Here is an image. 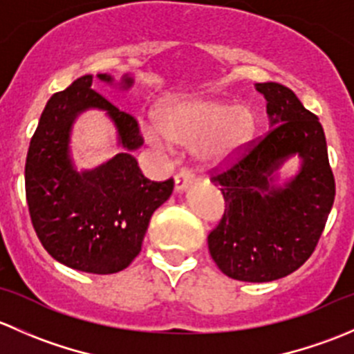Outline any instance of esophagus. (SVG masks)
I'll return each mask as SVG.
<instances>
[{"instance_id":"esophagus-1","label":"esophagus","mask_w":354,"mask_h":354,"mask_svg":"<svg viewBox=\"0 0 354 354\" xmlns=\"http://www.w3.org/2000/svg\"><path fill=\"white\" fill-rule=\"evenodd\" d=\"M192 185V176L187 171H180V173L174 176V192L176 194H183L188 187Z\"/></svg>"}]
</instances>
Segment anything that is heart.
<instances>
[{
	"label": "heart",
	"instance_id": "b5f03b06",
	"mask_svg": "<svg viewBox=\"0 0 354 354\" xmlns=\"http://www.w3.org/2000/svg\"><path fill=\"white\" fill-rule=\"evenodd\" d=\"M156 123L142 128L144 138L156 149L167 142L194 147L203 169H219L240 154L255 131V118L245 104H227L212 97L167 99L156 111Z\"/></svg>",
	"mask_w": 354,
	"mask_h": 354
}]
</instances>
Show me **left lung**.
<instances>
[{"label":"left lung","instance_id":"left-lung-1","mask_svg":"<svg viewBox=\"0 0 354 354\" xmlns=\"http://www.w3.org/2000/svg\"><path fill=\"white\" fill-rule=\"evenodd\" d=\"M266 97L269 133L224 173L226 210L209 234L210 257L227 277L270 283L308 260L334 203L335 183L319 118L295 92L276 82L255 84ZM298 156L296 175L280 181L279 169Z\"/></svg>","mask_w":354,"mask_h":354}]
</instances>
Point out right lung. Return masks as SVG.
I'll return each mask as SVG.
<instances>
[{
    "label": "right lung",
    "instance_id": "obj_1",
    "mask_svg": "<svg viewBox=\"0 0 354 354\" xmlns=\"http://www.w3.org/2000/svg\"><path fill=\"white\" fill-rule=\"evenodd\" d=\"M97 78L128 91L133 78ZM92 75L53 95L39 120L25 162V194L32 224L49 255L70 269L114 274L140 253L149 221L173 194V180L154 183L142 174L133 152L142 147L138 124L92 88ZM88 109L104 110L117 130L120 152L92 170L78 171L71 131Z\"/></svg>",
    "mask_w": 354,
    "mask_h": 354
}]
</instances>
